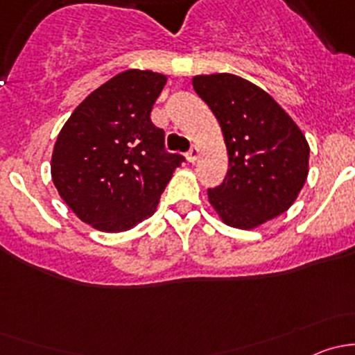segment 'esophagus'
<instances>
[{"label":"esophagus","instance_id":"esophagus-1","mask_svg":"<svg viewBox=\"0 0 355 355\" xmlns=\"http://www.w3.org/2000/svg\"><path fill=\"white\" fill-rule=\"evenodd\" d=\"M199 155H200V151H199L198 146H192L191 151L187 153V161H189V163H194V161L199 157Z\"/></svg>","mask_w":355,"mask_h":355}]
</instances>
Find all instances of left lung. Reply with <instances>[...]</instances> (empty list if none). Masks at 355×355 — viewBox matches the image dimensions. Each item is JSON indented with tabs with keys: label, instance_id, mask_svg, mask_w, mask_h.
Instances as JSON below:
<instances>
[{
	"label": "left lung",
	"instance_id": "left-lung-1",
	"mask_svg": "<svg viewBox=\"0 0 355 355\" xmlns=\"http://www.w3.org/2000/svg\"><path fill=\"white\" fill-rule=\"evenodd\" d=\"M194 91L223 132L228 171L207 189L225 225L250 230L280 216L309 173V144L288 113L261 87L234 73L196 75Z\"/></svg>",
	"mask_w": 355,
	"mask_h": 355
}]
</instances>
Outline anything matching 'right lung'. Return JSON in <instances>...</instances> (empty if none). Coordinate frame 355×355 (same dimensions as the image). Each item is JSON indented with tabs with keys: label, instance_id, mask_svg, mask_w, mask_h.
Here are the masks:
<instances>
[{
	"label": "right lung",
	"instance_id": "right-lung-1",
	"mask_svg": "<svg viewBox=\"0 0 355 355\" xmlns=\"http://www.w3.org/2000/svg\"><path fill=\"white\" fill-rule=\"evenodd\" d=\"M163 73L125 70L92 91L56 139L51 177L67 206L101 232L130 230L156 211L184 156L164 149L151 110Z\"/></svg>",
	"mask_w": 355,
	"mask_h": 355
}]
</instances>
